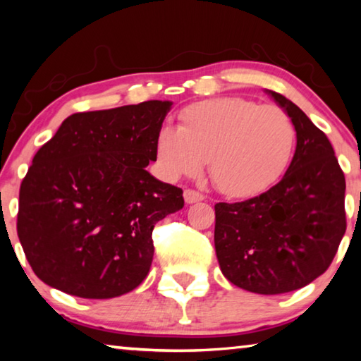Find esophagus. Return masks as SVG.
<instances>
[{"label":"esophagus","mask_w":361,"mask_h":361,"mask_svg":"<svg viewBox=\"0 0 361 361\" xmlns=\"http://www.w3.org/2000/svg\"><path fill=\"white\" fill-rule=\"evenodd\" d=\"M183 197H185L186 204H195V202H200V200H204V195L197 191H194V189H186L185 194H183Z\"/></svg>","instance_id":"34e87169"}]
</instances>
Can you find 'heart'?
<instances>
[{
	"instance_id": "heart-1",
	"label": "heart",
	"mask_w": 361,
	"mask_h": 361,
	"mask_svg": "<svg viewBox=\"0 0 361 361\" xmlns=\"http://www.w3.org/2000/svg\"><path fill=\"white\" fill-rule=\"evenodd\" d=\"M296 132L277 106L219 97L189 105L180 126L159 127L154 152L169 180L195 176L207 161L215 186L229 197H252L288 167Z\"/></svg>"
}]
</instances>
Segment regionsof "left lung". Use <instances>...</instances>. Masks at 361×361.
<instances>
[{
    "label": "left lung",
    "mask_w": 361,
    "mask_h": 361,
    "mask_svg": "<svg viewBox=\"0 0 361 361\" xmlns=\"http://www.w3.org/2000/svg\"><path fill=\"white\" fill-rule=\"evenodd\" d=\"M264 92L293 122L295 156L269 191L215 205V250L231 283L280 295L309 285L331 264L345 232V178L328 137L302 109Z\"/></svg>",
    "instance_id": "8db88e82"
}]
</instances>
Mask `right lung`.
Segmentation results:
<instances>
[{"label":"right lung","mask_w":361,"mask_h":361,"mask_svg":"<svg viewBox=\"0 0 361 361\" xmlns=\"http://www.w3.org/2000/svg\"><path fill=\"white\" fill-rule=\"evenodd\" d=\"M169 100L76 113L33 157L19 194L17 234L42 282L85 299L116 298L148 276L154 224L183 209L156 161Z\"/></svg>","instance_id":"obj_1"}]
</instances>
